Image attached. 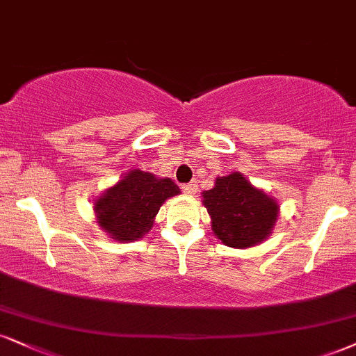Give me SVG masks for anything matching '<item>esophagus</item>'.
Returning a JSON list of instances; mask_svg holds the SVG:
<instances>
[{"instance_id":"1","label":"esophagus","mask_w":356,"mask_h":356,"mask_svg":"<svg viewBox=\"0 0 356 356\" xmlns=\"http://www.w3.org/2000/svg\"><path fill=\"white\" fill-rule=\"evenodd\" d=\"M196 188H198V185H196L195 181L191 183H186V185L181 186V190L186 193V195H193V193H196Z\"/></svg>"}]
</instances>
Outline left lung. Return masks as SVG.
<instances>
[{
	"label": "left lung",
	"mask_w": 356,
	"mask_h": 356,
	"mask_svg": "<svg viewBox=\"0 0 356 356\" xmlns=\"http://www.w3.org/2000/svg\"><path fill=\"white\" fill-rule=\"evenodd\" d=\"M203 204L213 221V231L229 248H251L270 234L279 206L256 190L241 173L216 179L203 193Z\"/></svg>",
	"instance_id": "1"
}]
</instances>
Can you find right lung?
Masks as SVG:
<instances>
[{"instance_id": "add662e5", "label": "right lung", "mask_w": 356, "mask_h": 356, "mask_svg": "<svg viewBox=\"0 0 356 356\" xmlns=\"http://www.w3.org/2000/svg\"><path fill=\"white\" fill-rule=\"evenodd\" d=\"M178 193L171 179L134 170L95 201L97 222L113 239L137 241L152 229L160 206Z\"/></svg>"}]
</instances>
